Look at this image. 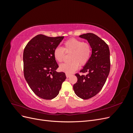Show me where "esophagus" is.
<instances>
[{"mask_svg": "<svg viewBox=\"0 0 133 133\" xmlns=\"http://www.w3.org/2000/svg\"><path fill=\"white\" fill-rule=\"evenodd\" d=\"M70 74H66V78H69V77H70Z\"/></svg>", "mask_w": 133, "mask_h": 133, "instance_id": "1", "label": "esophagus"}]
</instances>
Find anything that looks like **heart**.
<instances>
[{"label": "heart", "mask_w": 133, "mask_h": 133, "mask_svg": "<svg viewBox=\"0 0 133 133\" xmlns=\"http://www.w3.org/2000/svg\"><path fill=\"white\" fill-rule=\"evenodd\" d=\"M65 51L66 53H71L70 60L71 62L60 64V70L70 74L78 69L79 65L84 66L89 61L91 49L89 44L84 43L80 40L71 38L64 44V48H56L54 50L53 55L55 59L58 62H62L64 60Z\"/></svg>", "instance_id": "obj_1"}]
</instances>
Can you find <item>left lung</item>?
<instances>
[{"label":"left lung","instance_id":"1","mask_svg":"<svg viewBox=\"0 0 133 133\" xmlns=\"http://www.w3.org/2000/svg\"><path fill=\"white\" fill-rule=\"evenodd\" d=\"M89 43L92 53L87 64L80 71L86 75L76 74L78 81L73 85L75 94L88 99L97 94L105 84L110 69V51L107 44L93 33L80 35Z\"/></svg>","mask_w":133,"mask_h":133}]
</instances>
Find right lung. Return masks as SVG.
Listing matches in <instances>:
<instances>
[{"label":"right lung","mask_w":133,"mask_h":133,"mask_svg":"<svg viewBox=\"0 0 133 133\" xmlns=\"http://www.w3.org/2000/svg\"><path fill=\"white\" fill-rule=\"evenodd\" d=\"M63 38L39 34L28 42L24 50V75L30 89L41 98H55L66 79L65 73L56 71L59 66L53 55Z\"/></svg>","instance_id":"add662e5"}]
</instances>
